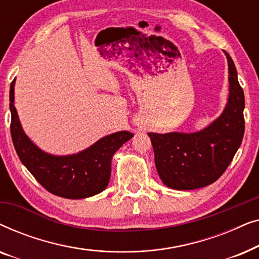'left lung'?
Listing matches in <instances>:
<instances>
[{
	"instance_id": "left-lung-1",
	"label": "left lung",
	"mask_w": 259,
	"mask_h": 259,
	"mask_svg": "<svg viewBox=\"0 0 259 259\" xmlns=\"http://www.w3.org/2000/svg\"><path fill=\"white\" fill-rule=\"evenodd\" d=\"M229 65V98L224 111L201 131L193 133H147L154 151L158 175L173 190H196L214 183L232 161L242 144L244 92L232 59Z\"/></svg>"
}]
</instances>
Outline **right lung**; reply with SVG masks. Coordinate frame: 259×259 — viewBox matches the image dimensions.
<instances>
[{
  "mask_svg": "<svg viewBox=\"0 0 259 259\" xmlns=\"http://www.w3.org/2000/svg\"><path fill=\"white\" fill-rule=\"evenodd\" d=\"M15 80L10 84V132L20 160L48 192L68 199H82L100 193L111 178L112 158L134 134L120 131L99 139L86 150L68 155L42 151L31 141L21 125L14 106Z\"/></svg>",
  "mask_w": 259,
  "mask_h": 259,
  "instance_id": "1",
  "label": "right lung"
}]
</instances>
